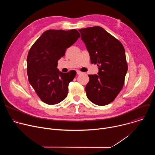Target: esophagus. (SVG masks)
Segmentation results:
<instances>
[{
  "label": "esophagus",
  "mask_w": 155,
  "mask_h": 155,
  "mask_svg": "<svg viewBox=\"0 0 155 155\" xmlns=\"http://www.w3.org/2000/svg\"><path fill=\"white\" fill-rule=\"evenodd\" d=\"M77 74L78 75H80V74H82V72H80V71H77Z\"/></svg>",
  "instance_id": "1"
}]
</instances>
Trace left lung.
I'll use <instances>...</instances> for the list:
<instances>
[{
  "label": "left lung",
  "mask_w": 155,
  "mask_h": 155,
  "mask_svg": "<svg viewBox=\"0 0 155 155\" xmlns=\"http://www.w3.org/2000/svg\"><path fill=\"white\" fill-rule=\"evenodd\" d=\"M78 31L89 52L91 62L99 67L98 75H88L86 96L96 105H108L115 100L124 85L127 71L124 47L100 26Z\"/></svg>",
  "instance_id": "obj_1"
}]
</instances>
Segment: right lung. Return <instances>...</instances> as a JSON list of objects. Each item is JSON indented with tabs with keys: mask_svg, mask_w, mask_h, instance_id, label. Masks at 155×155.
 Here are the masks:
<instances>
[{
	"mask_svg": "<svg viewBox=\"0 0 155 155\" xmlns=\"http://www.w3.org/2000/svg\"><path fill=\"white\" fill-rule=\"evenodd\" d=\"M80 37L76 29H50L44 32L31 47L27 58L28 80L43 102L54 105L67 97L69 83L77 72H60L58 61Z\"/></svg>",
	"mask_w": 155,
	"mask_h": 155,
	"instance_id": "1",
	"label": "right lung"
}]
</instances>
